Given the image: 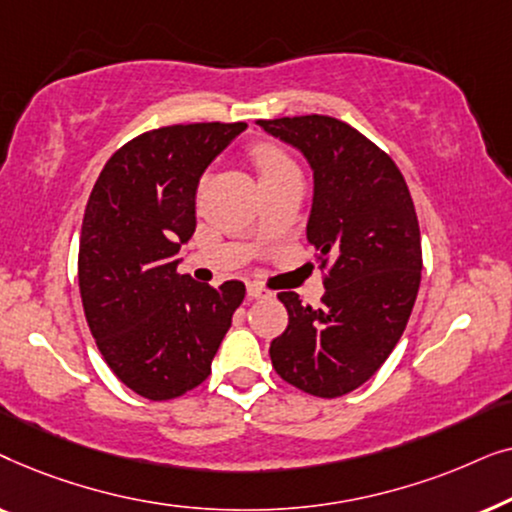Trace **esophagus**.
<instances>
[{
    "instance_id": "1",
    "label": "esophagus",
    "mask_w": 512,
    "mask_h": 512,
    "mask_svg": "<svg viewBox=\"0 0 512 512\" xmlns=\"http://www.w3.org/2000/svg\"><path fill=\"white\" fill-rule=\"evenodd\" d=\"M247 293H249L251 298H270V291L265 289V286L256 284V282H249L247 284Z\"/></svg>"
}]
</instances>
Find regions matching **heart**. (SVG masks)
<instances>
[{
  "mask_svg": "<svg viewBox=\"0 0 512 512\" xmlns=\"http://www.w3.org/2000/svg\"><path fill=\"white\" fill-rule=\"evenodd\" d=\"M249 156H251V163H254L261 181L282 177V174H286V172L298 170L296 163H293V160L272 142H256L249 149Z\"/></svg>",
  "mask_w": 512,
  "mask_h": 512,
  "instance_id": "1",
  "label": "heart"
}]
</instances>
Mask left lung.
<instances>
[{"label": "left lung", "mask_w": 512, "mask_h": 512, "mask_svg": "<svg viewBox=\"0 0 512 512\" xmlns=\"http://www.w3.org/2000/svg\"><path fill=\"white\" fill-rule=\"evenodd\" d=\"M258 125L310 160L307 240L326 286L319 307L277 293L289 326L270 342L272 368L305 394L345 396L377 373L410 319L422 279L415 202L389 153L345 121L310 114Z\"/></svg>", "instance_id": "8db88e82"}]
</instances>
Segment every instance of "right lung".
Listing matches in <instances>:
<instances>
[{"label":"right lung","mask_w":512,"mask_h":512,"mask_svg":"<svg viewBox=\"0 0 512 512\" xmlns=\"http://www.w3.org/2000/svg\"><path fill=\"white\" fill-rule=\"evenodd\" d=\"M247 123H179L142 132L107 160L79 240V289L95 345L125 387L172 401L200 387L233 312L237 279L209 286L179 275L195 233V191L216 153Z\"/></svg>","instance_id":"obj_1"}]
</instances>
